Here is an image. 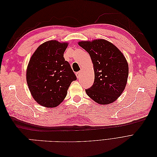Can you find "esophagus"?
<instances>
[{
    "label": "esophagus",
    "mask_w": 157,
    "mask_h": 157,
    "mask_svg": "<svg viewBox=\"0 0 157 157\" xmlns=\"http://www.w3.org/2000/svg\"><path fill=\"white\" fill-rule=\"evenodd\" d=\"M80 75V71H78V72H77V73H76V76H77V78H79Z\"/></svg>",
    "instance_id": "obj_1"
}]
</instances>
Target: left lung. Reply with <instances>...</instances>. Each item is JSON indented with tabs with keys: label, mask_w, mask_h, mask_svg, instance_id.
I'll list each match as a JSON object with an SVG mask.
<instances>
[{
	"label": "left lung",
	"mask_w": 157,
	"mask_h": 157,
	"mask_svg": "<svg viewBox=\"0 0 157 157\" xmlns=\"http://www.w3.org/2000/svg\"><path fill=\"white\" fill-rule=\"evenodd\" d=\"M78 45L89 54L94 65V82L85 90L87 95L101 105L114 102L127 83L128 64L124 56L113 44L104 39L80 41Z\"/></svg>",
	"instance_id": "1"
}]
</instances>
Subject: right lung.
<instances>
[{"instance_id":"right-lung-1","label":"right lung","mask_w":157,"mask_h":157,"mask_svg":"<svg viewBox=\"0 0 157 157\" xmlns=\"http://www.w3.org/2000/svg\"><path fill=\"white\" fill-rule=\"evenodd\" d=\"M68 43L49 40L38 47L29 60L26 78L33 98L40 105L55 107L67 96L71 83L77 80L63 58Z\"/></svg>"}]
</instances>
